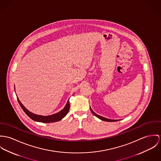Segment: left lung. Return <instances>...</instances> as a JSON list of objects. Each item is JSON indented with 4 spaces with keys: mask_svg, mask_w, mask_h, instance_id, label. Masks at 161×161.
I'll return each mask as SVG.
<instances>
[{
    "mask_svg": "<svg viewBox=\"0 0 161 161\" xmlns=\"http://www.w3.org/2000/svg\"><path fill=\"white\" fill-rule=\"evenodd\" d=\"M90 109H91V112L93 114V115H94L96 117H97V118H99V119H101V120H103V121H106V122H116V121H119V120H111V119H107V118L101 117V116H100V115L96 114L95 112H94L93 110L91 109V107H90Z\"/></svg>",
    "mask_w": 161,
    "mask_h": 161,
    "instance_id": "obj_1",
    "label": "left lung"
}]
</instances>
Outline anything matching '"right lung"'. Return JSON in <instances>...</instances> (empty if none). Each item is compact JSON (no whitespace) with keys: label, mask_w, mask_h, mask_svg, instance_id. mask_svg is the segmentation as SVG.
Masks as SVG:
<instances>
[{"label":"right lung","mask_w":161,"mask_h":161,"mask_svg":"<svg viewBox=\"0 0 161 161\" xmlns=\"http://www.w3.org/2000/svg\"><path fill=\"white\" fill-rule=\"evenodd\" d=\"M17 100H18V103L19 104L20 106L23 110V111L26 113V114L31 118L32 120L36 121V122H42V123H51V122H58L60 120H62L64 117L66 116V115L68 114L70 108V103L69 100H68L66 105L65 107L60 110V112L51 115H47V116H43V115H37L35 114H33L31 112H30L27 108H26L24 107V106L21 104V103L19 101V99L17 97Z\"/></svg>","instance_id":"right-lung-1"}]
</instances>
